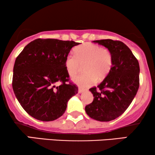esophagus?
I'll return each instance as SVG.
<instances>
[{
	"label": "esophagus",
	"instance_id": "obj_1",
	"mask_svg": "<svg viewBox=\"0 0 155 155\" xmlns=\"http://www.w3.org/2000/svg\"><path fill=\"white\" fill-rule=\"evenodd\" d=\"M84 90L83 89H81V88H79L78 89V93H80V94H81V93H82L84 92Z\"/></svg>",
	"mask_w": 155,
	"mask_h": 155
}]
</instances>
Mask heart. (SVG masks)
Wrapping results in <instances>:
<instances>
[{"instance_id":"b5f03b06","label":"heart","mask_w":155,"mask_h":155,"mask_svg":"<svg viewBox=\"0 0 155 155\" xmlns=\"http://www.w3.org/2000/svg\"><path fill=\"white\" fill-rule=\"evenodd\" d=\"M75 54H69L65 59V66L68 75L74 77L84 65L85 73L74 78L73 82L82 87L92 85L96 80L107 77L113 66V56L109 49L97 44L85 43L78 46Z\"/></svg>"}]
</instances>
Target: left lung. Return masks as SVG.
Wrapping results in <instances>:
<instances>
[{"label":"left lung","mask_w":155,"mask_h":155,"mask_svg":"<svg viewBox=\"0 0 155 155\" xmlns=\"http://www.w3.org/2000/svg\"><path fill=\"white\" fill-rule=\"evenodd\" d=\"M107 48L113 56V66L97 87L90 89L93 101L85 107L87 115L99 121L118 118L132 102L140 85L138 61L124 43L112 39L93 41Z\"/></svg>","instance_id":"1"}]
</instances>
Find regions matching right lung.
<instances>
[{
    "label": "right lung",
    "mask_w": 155,
    "mask_h": 155,
    "mask_svg": "<svg viewBox=\"0 0 155 155\" xmlns=\"http://www.w3.org/2000/svg\"><path fill=\"white\" fill-rule=\"evenodd\" d=\"M79 44L37 39L16 58L12 89L19 103L33 118L42 121L57 119L65 113L69 99L78 94V87L69 82L65 59ZM58 81L61 84L56 86Z\"/></svg>",
    "instance_id": "1"
}]
</instances>
